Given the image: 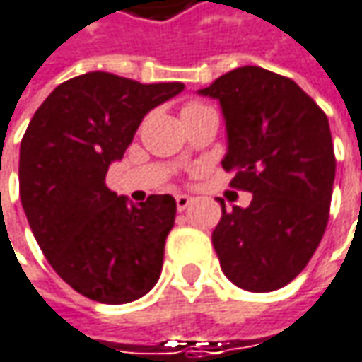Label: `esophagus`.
<instances>
[{
	"label": "esophagus",
	"instance_id": "34e87169",
	"mask_svg": "<svg viewBox=\"0 0 362 362\" xmlns=\"http://www.w3.org/2000/svg\"><path fill=\"white\" fill-rule=\"evenodd\" d=\"M190 202H192L190 194H176V206H178V211H184Z\"/></svg>",
	"mask_w": 362,
	"mask_h": 362
}]
</instances>
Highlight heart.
Listing matches in <instances>:
<instances>
[{
  "instance_id": "1",
  "label": "heart",
  "mask_w": 362,
  "mask_h": 362,
  "mask_svg": "<svg viewBox=\"0 0 362 362\" xmlns=\"http://www.w3.org/2000/svg\"><path fill=\"white\" fill-rule=\"evenodd\" d=\"M190 106H197V104H190Z\"/></svg>"
}]
</instances>
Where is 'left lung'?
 <instances>
[{
    "mask_svg": "<svg viewBox=\"0 0 362 362\" xmlns=\"http://www.w3.org/2000/svg\"><path fill=\"white\" fill-rule=\"evenodd\" d=\"M201 96L221 106L223 168L252 192L233 211L221 202L213 247L235 287L268 293L288 285L328 225L336 174L328 117L288 77L245 65L217 77Z\"/></svg>",
    "mask_w": 362,
    "mask_h": 362,
    "instance_id": "obj_1",
    "label": "left lung"
}]
</instances>
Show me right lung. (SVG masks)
<instances>
[{
    "label": "right lung",
    "mask_w": 362,
    "mask_h": 362,
    "mask_svg": "<svg viewBox=\"0 0 362 362\" xmlns=\"http://www.w3.org/2000/svg\"><path fill=\"white\" fill-rule=\"evenodd\" d=\"M180 81L139 83L90 71L57 86L20 145V199L54 272L83 297L131 303L156 287L176 201L133 204L104 180L149 110L178 96Z\"/></svg>",
    "instance_id": "right-lung-1"
}]
</instances>
